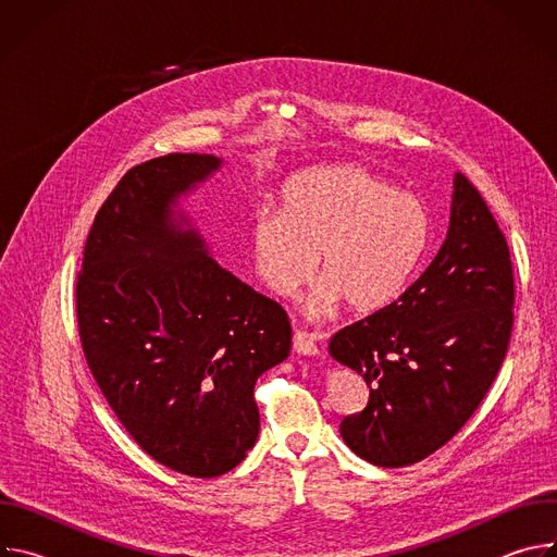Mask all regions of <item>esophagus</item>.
Here are the masks:
<instances>
[{
    "label": "esophagus",
    "instance_id": "1",
    "mask_svg": "<svg viewBox=\"0 0 557 557\" xmlns=\"http://www.w3.org/2000/svg\"><path fill=\"white\" fill-rule=\"evenodd\" d=\"M322 339V335H312V333H301L297 331L293 335V348L297 355H306V357H317L320 355V346H317V342Z\"/></svg>",
    "mask_w": 557,
    "mask_h": 557
}]
</instances>
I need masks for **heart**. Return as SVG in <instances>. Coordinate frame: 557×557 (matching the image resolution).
Here are the masks:
<instances>
[{
  "instance_id": "heart-1",
  "label": "heart",
  "mask_w": 557,
  "mask_h": 557,
  "mask_svg": "<svg viewBox=\"0 0 557 557\" xmlns=\"http://www.w3.org/2000/svg\"><path fill=\"white\" fill-rule=\"evenodd\" d=\"M432 243L428 207L355 165L308 170L280 191V209L249 224V251L260 282L293 297L314 273L322 282L306 304L324 317L342 299L370 312L399 299L417 277Z\"/></svg>"
}]
</instances>
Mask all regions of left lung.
<instances>
[{
    "label": "left lung",
    "instance_id": "8db88e82",
    "mask_svg": "<svg viewBox=\"0 0 557 557\" xmlns=\"http://www.w3.org/2000/svg\"><path fill=\"white\" fill-rule=\"evenodd\" d=\"M513 269L487 202L454 176L447 237L425 273L389 306L342 329L331 355L370 387L339 425L376 467H408L443 447L492 387L513 329Z\"/></svg>",
    "mask_w": 557,
    "mask_h": 557
}]
</instances>
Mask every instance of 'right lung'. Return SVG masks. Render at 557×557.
<instances>
[{
    "instance_id": "add662e5",
    "label": "right lung",
    "mask_w": 557,
    "mask_h": 557,
    "mask_svg": "<svg viewBox=\"0 0 557 557\" xmlns=\"http://www.w3.org/2000/svg\"><path fill=\"white\" fill-rule=\"evenodd\" d=\"M211 153L132 168L99 209L76 277L84 355L110 408L161 465L215 479L260 434L256 381L290 352L284 308L222 269L178 198Z\"/></svg>"
}]
</instances>
